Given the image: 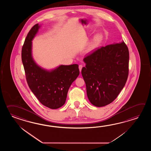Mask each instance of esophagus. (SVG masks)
I'll return each mask as SVG.
<instances>
[{"label":"esophagus","mask_w":151,"mask_h":151,"mask_svg":"<svg viewBox=\"0 0 151 151\" xmlns=\"http://www.w3.org/2000/svg\"><path fill=\"white\" fill-rule=\"evenodd\" d=\"M83 67V66L82 65H79V71H80V72H81V71Z\"/></svg>","instance_id":"34e87169"}]
</instances>
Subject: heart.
Returning <instances> with one entry per match:
<instances>
[{
    "label": "heart",
    "instance_id": "obj_1",
    "mask_svg": "<svg viewBox=\"0 0 151 151\" xmlns=\"http://www.w3.org/2000/svg\"><path fill=\"white\" fill-rule=\"evenodd\" d=\"M101 39V36L100 35H97L94 37L93 39V44L96 45L98 42H99L100 40Z\"/></svg>",
    "mask_w": 151,
    "mask_h": 151
}]
</instances>
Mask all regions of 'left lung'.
<instances>
[{"label":"left lung","instance_id":"8db88e82","mask_svg":"<svg viewBox=\"0 0 151 151\" xmlns=\"http://www.w3.org/2000/svg\"><path fill=\"white\" fill-rule=\"evenodd\" d=\"M81 74L91 103L103 107L116 99L128 76L129 51L122 41L98 48L83 59Z\"/></svg>","mask_w":151,"mask_h":151}]
</instances>
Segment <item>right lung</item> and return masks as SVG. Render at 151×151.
<instances>
[{"label": "right lung", "mask_w": 151, "mask_h": 151, "mask_svg": "<svg viewBox=\"0 0 151 151\" xmlns=\"http://www.w3.org/2000/svg\"><path fill=\"white\" fill-rule=\"evenodd\" d=\"M40 26H33L26 36L22 60L30 90L43 105L57 109L64 105L68 91L79 74L78 64L63 65L48 71L40 68L32 58V41Z\"/></svg>", "instance_id": "1"}]
</instances>
